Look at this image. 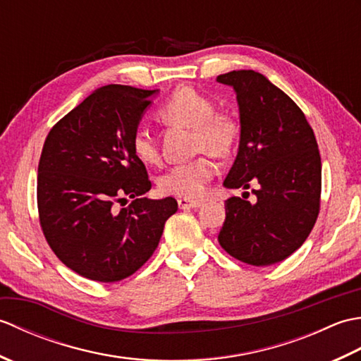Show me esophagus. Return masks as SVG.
I'll return each instance as SVG.
<instances>
[{"label": "esophagus", "mask_w": 361, "mask_h": 361, "mask_svg": "<svg viewBox=\"0 0 361 361\" xmlns=\"http://www.w3.org/2000/svg\"><path fill=\"white\" fill-rule=\"evenodd\" d=\"M203 203L200 200H189V198H178V206L181 209H194L200 208Z\"/></svg>", "instance_id": "34e87169"}]
</instances>
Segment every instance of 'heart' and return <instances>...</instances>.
Listing matches in <instances>:
<instances>
[{"mask_svg": "<svg viewBox=\"0 0 361 361\" xmlns=\"http://www.w3.org/2000/svg\"><path fill=\"white\" fill-rule=\"evenodd\" d=\"M158 118L169 127L192 128L195 153H208L216 158H228L240 140V124L233 114L216 111V102L192 87H180L159 106ZM135 157L145 164L158 161V147L150 130L144 126L135 128L132 135ZM216 164L208 157L190 163L178 164L161 175L158 186L161 192L180 198L202 197L206 185L216 175Z\"/></svg>", "mask_w": 361, "mask_h": 361, "instance_id": "obj_1", "label": "heart"}]
</instances>
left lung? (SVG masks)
Returning a JSON list of instances; mask_svg holds the SVG:
<instances>
[{
  "label": "left lung",
  "mask_w": 361,
  "mask_h": 361,
  "mask_svg": "<svg viewBox=\"0 0 361 361\" xmlns=\"http://www.w3.org/2000/svg\"><path fill=\"white\" fill-rule=\"evenodd\" d=\"M217 82L235 90L242 130L239 153L224 185L229 189L257 186L252 189L256 203L245 197L225 202L219 242L240 262L278 264L301 247L318 219L317 137L302 110L260 73L231 71L220 74Z\"/></svg>",
  "instance_id": "8db88e82"
}]
</instances>
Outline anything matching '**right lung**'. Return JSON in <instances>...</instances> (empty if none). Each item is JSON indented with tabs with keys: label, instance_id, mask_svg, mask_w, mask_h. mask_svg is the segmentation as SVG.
<instances>
[{
	"label": "right lung",
	"instance_id": "add662e5",
	"mask_svg": "<svg viewBox=\"0 0 361 361\" xmlns=\"http://www.w3.org/2000/svg\"><path fill=\"white\" fill-rule=\"evenodd\" d=\"M158 90L106 85L60 119L38 163V219L51 250L83 278L118 282L157 250L175 198L149 200L152 183L132 135ZM133 198L126 209L118 202Z\"/></svg>",
	"mask_w": 361,
	"mask_h": 361
}]
</instances>
